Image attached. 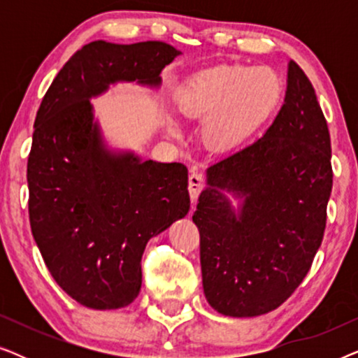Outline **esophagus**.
<instances>
[{
  "instance_id": "obj_1",
  "label": "esophagus",
  "mask_w": 358,
  "mask_h": 358,
  "mask_svg": "<svg viewBox=\"0 0 358 358\" xmlns=\"http://www.w3.org/2000/svg\"><path fill=\"white\" fill-rule=\"evenodd\" d=\"M205 185V179L203 176L200 173H192L189 176V194H190V199H192V202H195L199 197V194L202 192Z\"/></svg>"
}]
</instances>
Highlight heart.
Here are the masks:
<instances>
[{"instance_id": "heart-1", "label": "heart", "mask_w": 358, "mask_h": 358, "mask_svg": "<svg viewBox=\"0 0 358 358\" xmlns=\"http://www.w3.org/2000/svg\"><path fill=\"white\" fill-rule=\"evenodd\" d=\"M283 83L271 66L218 65L194 75L178 92L187 119H204L203 138L218 151L231 150L251 135L280 104ZM166 130L178 134L173 120Z\"/></svg>"}]
</instances>
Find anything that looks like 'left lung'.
<instances>
[{
    "instance_id": "obj_1",
    "label": "left lung",
    "mask_w": 358,
    "mask_h": 358,
    "mask_svg": "<svg viewBox=\"0 0 358 358\" xmlns=\"http://www.w3.org/2000/svg\"><path fill=\"white\" fill-rule=\"evenodd\" d=\"M207 176L192 215L205 298L224 316L266 315L310 271L332 190L329 129L295 62L285 102L262 138L210 166ZM222 189L243 199L238 214Z\"/></svg>"
}]
</instances>
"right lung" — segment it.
<instances>
[{"mask_svg":"<svg viewBox=\"0 0 358 358\" xmlns=\"http://www.w3.org/2000/svg\"><path fill=\"white\" fill-rule=\"evenodd\" d=\"M179 53L159 41L87 43L37 110L27 159L31 229L48 272L83 306L130 305L146 243L190 208L187 168L110 153L90 99L117 81L159 86V73Z\"/></svg>","mask_w":358,"mask_h":358,"instance_id":"add662e5","label":"right lung"}]
</instances>
